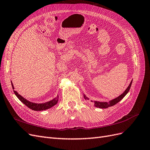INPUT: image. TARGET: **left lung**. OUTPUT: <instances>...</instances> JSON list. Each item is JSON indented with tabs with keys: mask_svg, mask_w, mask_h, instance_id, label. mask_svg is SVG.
<instances>
[{
	"mask_svg": "<svg viewBox=\"0 0 150 150\" xmlns=\"http://www.w3.org/2000/svg\"><path fill=\"white\" fill-rule=\"evenodd\" d=\"M131 84H132V81H131V83H130L129 86L125 90V91L122 94H121L120 96H118V97L114 99H112V100H111L110 101H109V103H107V102L94 101V106H96V107H97V108H109V107H110V106H112L115 105L116 103H117L119 101H120L121 99L126 96V94L129 92V91L130 88H131ZM84 97L86 100H88V98L86 97V96H84Z\"/></svg>",
	"mask_w": 150,
	"mask_h": 150,
	"instance_id": "1",
	"label": "left lung"
}]
</instances>
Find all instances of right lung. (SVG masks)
Here are the masks:
<instances>
[{
  "label": "right lung",
  "instance_id": "obj_1",
  "mask_svg": "<svg viewBox=\"0 0 150 150\" xmlns=\"http://www.w3.org/2000/svg\"><path fill=\"white\" fill-rule=\"evenodd\" d=\"M12 86L13 89H14L12 83ZM13 92H14L15 94L16 95V96L18 98V99H19L22 103H24L25 105H26L28 108H29L30 109H31V110H34V111H43V110H47V109L51 108L53 106L56 105L59 100V97L57 96L56 98L53 99L52 100L46 102V103H40V104L34 103H32V102H30V101L27 100L26 99H25L24 98L21 96L19 94H18V93H17L16 91H13Z\"/></svg>",
  "mask_w": 150,
  "mask_h": 150
}]
</instances>
